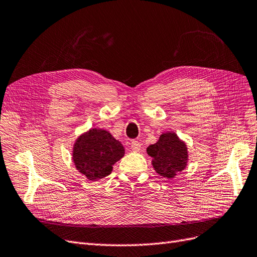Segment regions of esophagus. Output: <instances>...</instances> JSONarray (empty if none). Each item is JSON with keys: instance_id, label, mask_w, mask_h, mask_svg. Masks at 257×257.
<instances>
[{"instance_id": "obj_1", "label": "esophagus", "mask_w": 257, "mask_h": 257, "mask_svg": "<svg viewBox=\"0 0 257 257\" xmlns=\"http://www.w3.org/2000/svg\"><path fill=\"white\" fill-rule=\"evenodd\" d=\"M141 148H142V144L138 143L137 141H133L131 143V149L134 152H138L141 150Z\"/></svg>"}]
</instances>
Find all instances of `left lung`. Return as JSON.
<instances>
[{"label":"left lung","instance_id":"left-lung-1","mask_svg":"<svg viewBox=\"0 0 257 257\" xmlns=\"http://www.w3.org/2000/svg\"><path fill=\"white\" fill-rule=\"evenodd\" d=\"M147 154L152 158V166L159 175L168 179L174 178L177 173L186 169L188 162V148L174 132H166L159 141L150 145Z\"/></svg>","mask_w":257,"mask_h":257}]
</instances>
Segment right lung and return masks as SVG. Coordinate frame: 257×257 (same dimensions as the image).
<instances>
[{"mask_svg":"<svg viewBox=\"0 0 257 257\" xmlns=\"http://www.w3.org/2000/svg\"><path fill=\"white\" fill-rule=\"evenodd\" d=\"M124 156L122 144L102 128H91L81 134L72 149L75 169L88 180L111 174L113 164Z\"/></svg>","mask_w":257,"mask_h":257,"instance_id":"obj_1","label":"right lung"}]
</instances>
